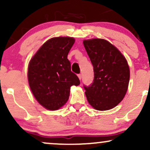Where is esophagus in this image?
Here are the masks:
<instances>
[{
	"mask_svg": "<svg viewBox=\"0 0 150 150\" xmlns=\"http://www.w3.org/2000/svg\"><path fill=\"white\" fill-rule=\"evenodd\" d=\"M77 76H78L79 79L81 80V79H82V75H81V74H78V75H77Z\"/></svg>",
	"mask_w": 150,
	"mask_h": 150,
	"instance_id": "34e87169",
	"label": "esophagus"
}]
</instances>
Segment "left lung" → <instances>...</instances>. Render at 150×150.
I'll return each instance as SVG.
<instances>
[{
    "instance_id": "8db88e82",
    "label": "left lung",
    "mask_w": 150,
    "mask_h": 150,
    "mask_svg": "<svg viewBox=\"0 0 150 150\" xmlns=\"http://www.w3.org/2000/svg\"><path fill=\"white\" fill-rule=\"evenodd\" d=\"M94 68V80L84 85L89 104L98 111L113 108L123 100L128 90L130 69L119 50L102 39L84 40Z\"/></svg>"
}]
</instances>
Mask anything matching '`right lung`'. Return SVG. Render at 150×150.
<instances>
[{
  "label": "right lung",
  "instance_id": "right-lung-1",
  "mask_svg": "<svg viewBox=\"0 0 150 150\" xmlns=\"http://www.w3.org/2000/svg\"><path fill=\"white\" fill-rule=\"evenodd\" d=\"M73 37H59L44 43L29 63L28 81L38 102L49 110H57L68 101L70 87L80 84L71 71L68 54Z\"/></svg>",
  "mask_w": 150,
  "mask_h": 150
}]
</instances>
